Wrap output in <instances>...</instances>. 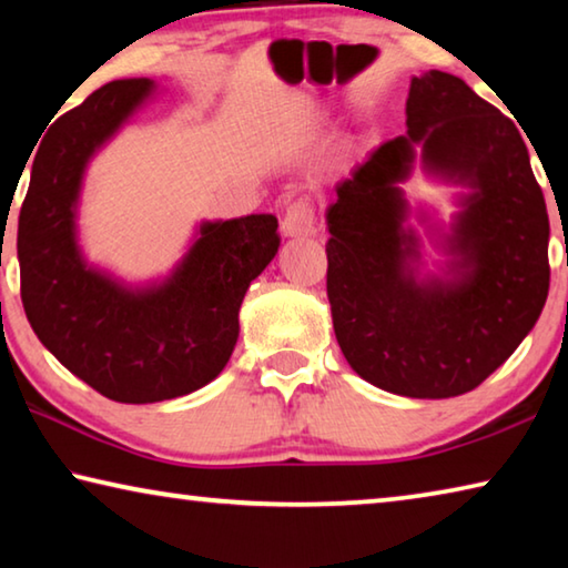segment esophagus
Here are the masks:
<instances>
[{
  "label": "esophagus",
  "mask_w": 568,
  "mask_h": 568,
  "mask_svg": "<svg viewBox=\"0 0 568 568\" xmlns=\"http://www.w3.org/2000/svg\"><path fill=\"white\" fill-rule=\"evenodd\" d=\"M285 237H307L315 235V210L307 197H297L285 210V217L281 223Z\"/></svg>",
  "instance_id": "obj_1"
}]
</instances>
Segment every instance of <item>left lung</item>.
<instances>
[{"instance_id":"1","label":"left lung","mask_w":568,"mask_h":568,"mask_svg":"<svg viewBox=\"0 0 568 568\" xmlns=\"http://www.w3.org/2000/svg\"><path fill=\"white\" fill-rule=\"evenodd\" d=\"M408 132L383 142L335 185L328 301L351 368L408 398L480 386L534 328L549 295V215L511 118L448 72L413 77ZM422 152L429 171L471 187L448 278L418 282L417 239L399 182Z\"/></svg>"}]
</instances>
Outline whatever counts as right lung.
Returning a JSON list of instances; mask_svg holds the SVG:
<instances>
[{
	"label": "right lung",
	"mask_w": 568,
	"mask_h": 568,
	"mask_svg": "<svg viewBox=\"0 0 568 568\" xmlns=\"http://www.w3.org/2000/svg\"><path fill=\"white\" fill-rule=\"evenodd\" d=\"M150 92L148 77L114 80L52 124L17 230L22 305L37 338L118 403L170 400L217 378L237 343L240 303L281 245L275 215H247L205 223L178 271L145 291L88 267L74 235L84 168Z\"/></svg>",
	"instance_id": "1"
}]
</instances>
